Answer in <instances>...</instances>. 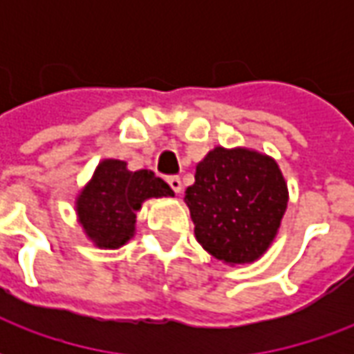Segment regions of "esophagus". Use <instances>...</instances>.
I'll use <instances>...</instances> for the list:
<instances>
[{
	"mask_svg": "<svg viewBox=\"0 0 354 354\" xmlns=\"http://www.w3.org/2000/svg\"><path fill=\"white\" fill-rule=\"evenodd\" d=\"M167 182H169L170 189H172L174 193L182 192V180H180L178 176H169L167 178Z\"/></svg>",
	"mask_w": 354,
	"mask_h": 354,
	"instance_id": "1",
	"label": "esophagus"
}]
</instances>
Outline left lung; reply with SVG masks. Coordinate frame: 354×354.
<instances>
[{"instance_id": "left-lung-1", "label": "left lung", "mask_w": 354, "mask_h": 354, "mask_svg": "<svg viewBox=\"0 0 354 354\" xmlns=\"http://www.w3.org/2000/svg\"><path fill=\"white\" fill-rule=\"evenodd\" d=\"M185 205L199 245L216 260H260L279 233L288 185L273 157L248 147H214L195 169Z\"/></svg>"}]
</instances>
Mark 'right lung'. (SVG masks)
Listing matches in <instances>:
<instances>
[{
  "label": "right lung",
  "mask_w": 354,
  "mask_h": 354,
  "mask_svg": "<svg viewBox=\"0 0 354 354\" xmlns=\"http://www.w3.org/2000/svg\"><path fill=\"white\" fill-rule=\"evenodd\" d=\"M161 197H174V192L151 170L132 172L124 161L104 159L75 197L77 222L94 246L115 250L134 237L142 203Z\"/></svg>",
  "instance_id": "right-lung-1"
}]
</instances>
